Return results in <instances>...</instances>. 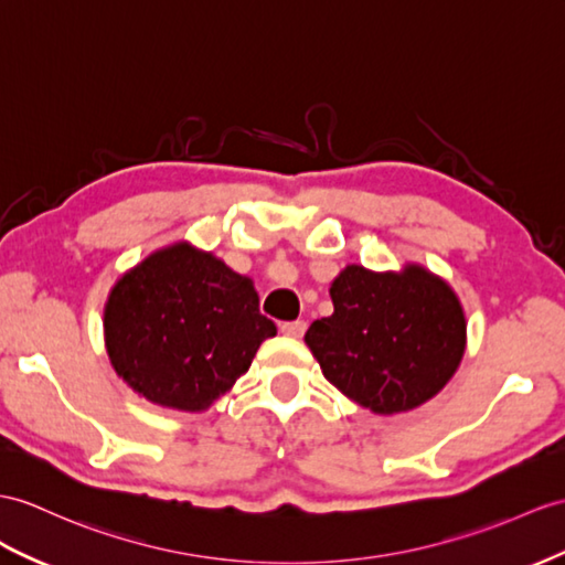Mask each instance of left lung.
<instances>
[{
    "label": "left lung",
    "instance_id": "1",
    "mask_svg": "<svg viewBox=\"0 0 565 565\" xmlns=\"http://www.w3.org/2000/svg\"><path fill=\"white\" fill-rule=\"evenodd\" d=\"M273 335L252 280L186 244L148 256L105 307L117 374L148 401L186 412L211 407L235 386Z\"/></svg>",
    "mask_w": 565,
    "mask_h": 565
}]
</instances>
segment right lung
<instances>
[{"label": "right lung", "mask_w": 565, "mask_h": 565, "mask_svg": "<svg viewBox=\"0 0 565 565\" xmlns=\"http://www.w3.org/2000/svg\"><path fill=\"white\" fill-rule=\"evenodd\" d=\"M333 316L313 321L307 345L323 376L379 415L405 412L441 391L465 352V319L450 287L419 266L371 273L348 266Z\"/></svg>", "instance_id": "add662e5"}]
</instances>
